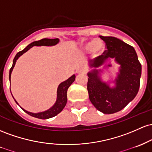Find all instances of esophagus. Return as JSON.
<instances>
[{"mask_svg":"<svg viewBox=\"0 0 152 152\" xmlns=\"http://www.w3.org/2000/svg\"><path fill=\"white\" fill-rule=\"evenodd\" d=\"M76 73L77 74H83L85 73V70L83 67H79L76 69Z\"/></svg>","mask_w":152,"mask_h":152,"instance_id":"34e87169","label":"esophagus"}]
</instances>
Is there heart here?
<instances>
[{"mask_svg":"<svg viewBox=\"0 0 152 152\" xmlns=\"http://www.w3.org/2000/svg\"><path fill=\"white\" fill-rule=\"evenodd\" d=\"M83 49L86 52H92L93 57H96L103 54L105 45L101 39H92L83 44Z\"/></svg>","mask_w":152,"mask_h":152,"instance_id":"b5f03b06","label":"heart"}]
</instances>
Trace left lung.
Returning <instances> with one entry per match:
<instances>
[{
	"mask_svg": "<svg viewBox=\"0 0 152 152\" xmlns=\"http://www.w3.org/2000/svg\"><path fill=\"white\" fill-rule=\"evenodd\" d=\"M100 38L105 42L108 50L89 62L92 69L88 72V91L90 102L97 110L111 114L125 108L137 95L141 65L135 49L129 44L113 37L100 36ZM111 59L120 65L112 82L115 84L114 87L102 80L100 72L102 71L97 69Z\"/></svg>",
	"mask_w": 152,
	"mask_h": 152,
	"instance_id": "1",
	"label": "left lung"
}]
</instances>
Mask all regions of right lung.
Listing matches in <instances>:
<instances>
[{"mask_svg":"<svg viewBox=\"0 0 152 152\" xmlns=\"http://www.w3.org/2000/svg\"><path fill=\"white\" fill-rule=\"evenodd\" d=\"M59 42V39H42L41 40L36 41V42H32L30 44H28L26 47L24 49L21 51V52H18L16 54V55L15 56L14 59H13V65L11 69H10L9 71V80L11 82V72L13 71V67H14L15 64H16V62L17 59H18L22 54H23L25 52H26L27 51L29 50V49L33 47L34 46H37V47H41V46H47V47H51V46H54L56 44H57ZM75 75H73L72 76H71L69 79H67V80L64 82H62V83L59 85L57 88V100H56L55 103L50 108L48 109V110H45V111L43 112H39V113H32V112H29L26 110L25 109L21 108L19 105H18V102L16 101L14 99V100L16 101V103L19 105L21 108L23 109V111L26 112V113H28V115H31V116L40 119H48L50 118H52L55 115H57V114H59L61 111L63 110V108L65 107L66 104H67V90L69 88V87L72 85V83L75 81ZM13 96V95H12Z\"/></svg>","mask_w":152,"mask_h":152,"instance_id":"add662e5","label":"right lung"}]
</instances>
